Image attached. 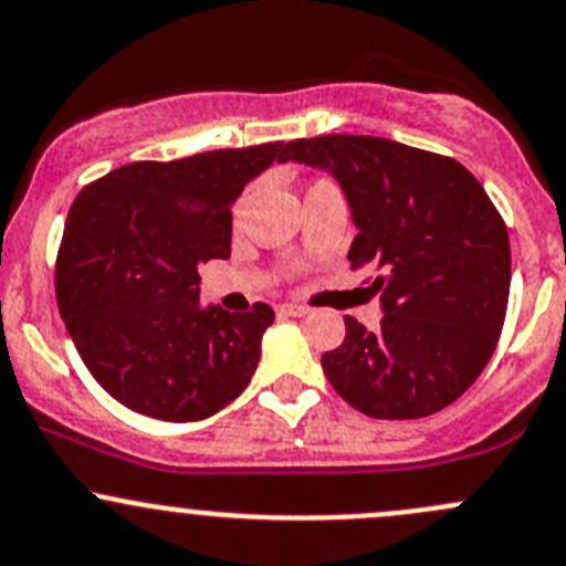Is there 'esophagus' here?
Wrapping results in <instances>:
<instances>
[{
    "label": "esophagus",
    "instance_id": "esophagus-1",
    "mask_svg": "<svg viewBox=\"0 0 566 566\" xmlns=\"http://www.w3.org/2000/svg\"><path fill=\"white\" fill-rule=\"evenodd\" d=\"M277 313H281V316H294V318H300V316H307V307L291 305V302H285V305L277 307Z\"/></svg>",
    "mask_w": 566,
    "mask_h": 566
}]
</instances>
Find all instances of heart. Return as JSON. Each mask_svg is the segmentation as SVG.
<instances>
[{
    "label": "heart",
    "mask_w": 566,
    "mask_h": 566,
    "mask_svg": "<svg viewBox=\"0 0 566 566\" xmlns=\"http://www.w3.org/2000/svg\"><path fill=\"white\" fill-rule=\"evenodd\" d=\"M242 203H244V198H242V201H240V207H237V209H242Z\"/></svg>",
    "instance_id": "b5f03b06"
}]
</instances>
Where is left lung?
Instances as JSON below:
<instances>
[{"mask_svg": "<svg viewBox=\"0 0 566 566\" xmlns=\"http://www.w3.org/2000/svg\"><path fill=\"white\" fill-rule=\"evenodd\" d=\"M283 160L322 168L352 207V270H373L376 332L346 316V340L322 368L373 419L447 409L496 352L510 300V237L469 168L373 136L296 138Z\"/></svg>", "mask_w": 566, "mask_h": 566, "instance_id": "left-lung-1", "label": "left lung"}]
</instances>
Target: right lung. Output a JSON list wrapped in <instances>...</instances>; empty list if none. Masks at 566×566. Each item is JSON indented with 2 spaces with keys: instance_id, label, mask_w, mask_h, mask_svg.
Returning <instances> with one entry per match:
<instances>
[{
  "instance_id": "add662e5",
  "label": "right lung",
  "mask_w": 566,
  "mask_h": 566,
  "mask_svg": "<svg viewBox=\"0 0 566 566\" xmlns=\"http://www.w3.org/2000/svg\"><path fill=\"white\" fill-rule=\"evenodd\" d=\"M283 142L142 160L86 185L56 253V305L95 381L127 409L196 422L250 384L275 311L198 302V264L231 255V203Z\"/></svg>"
}]
</instances>
